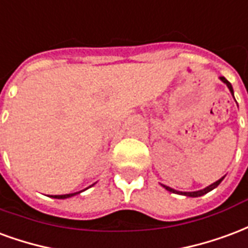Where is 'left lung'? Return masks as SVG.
<instances>
[{
    "mask_svg": "<svg viewBox=\"0 0 248 248\" xmlns=\"http://www.w3.org/2000/svg\"><path fill=\"white\" fill-rule=\"evenodd\" d=\"M220 80L223 83H226L227 84V87H229V90L231 91V93H232V96H234V91H232V86H231V83L226 79L225 77H220ZM222 180H223V177L220 178V180H218V181H216L214 184H211L210 186H207V187H205L203 190H198V191H177L174 190V189H171V187H169V186H165V185H162L164 187H165L166 190L168 191H171V193H178V194H184V196H187V197H201V196H203V194H206V193H209V191H211L213 189H216L217 186L219 185L220 182H222Z\"/></svg>",
    "mask_w": 248,
    "mask_h": 248,
    "instance_id": "left-lung-1",
    "label": "left lung"
}]
</instances>
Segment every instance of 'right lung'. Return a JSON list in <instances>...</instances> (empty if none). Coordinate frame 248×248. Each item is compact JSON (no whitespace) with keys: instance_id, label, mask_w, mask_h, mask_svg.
<instances>
[{"instance_id":"right-lung-1","label":"right lung","mask_w":248,"mask_h":248,"mask_svg":"<svg viewBox=\"0 0 248 248\" xmlns=\"http://www.w3.org/2000/svg\"><path fill=\"white\" fill-rule=\"evenodd\" d=\"M75 194H78V193H71V194H63V196H54V198H59V200H63V198H68V197L75 196Z\"/></svg>"}]
</instances>
